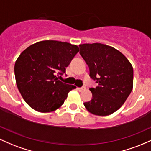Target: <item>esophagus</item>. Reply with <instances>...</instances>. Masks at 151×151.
<instances>
[{
    "label": "esophagus",
    "instance_id": "34e87169",
    "mask_svg": "<svg viewBox=\"0 0 151 151\" xmlns=\"http://www.w3.org/2000/svg\"><path fill=\"white\" fill-rule=\"evenodd\" d=\"M85 89H86V87H84V86H83V87H81V88H78V90L79 91H83Z\"/></svg>",
    "mask_w": 151,
    "mask_h": 151
}]
</instances>
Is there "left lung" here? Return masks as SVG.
I'll use <instances>...</instances> for the list:
<instances>
[{
  "label": "left lung",
  "mask_w": 151,
  "mask_h": 151,
  "mask_svg": "<svg viewBox=\"0 0 151 151\" xmlns=\"http://www.w3.org/2000/svg\"><path fill=\"white\" fill-rule=\"evenodd\" d=\"M80 54L98 83L91 88L93 98L84 103L92 114L105 116L118 111L126 101L133 86V69L126 57L116 48L102 43L79 45Z\"/></svg>",
  "instance_id": "1"
}]
</instances>
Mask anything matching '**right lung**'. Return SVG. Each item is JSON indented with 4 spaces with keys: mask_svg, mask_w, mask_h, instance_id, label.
I'll use <instances>...</instances> for the list:
<instances>
[{
    "mask_svg": "<svg viewBox=\"0 0 151 151\" xmlns=\"http://www.w3.org/2000/svg\"><path fill=\"white\" fill-rule=\"evenodd\" d=\"M78 51L76 45L43 40L22 52L15 63V76L18 91L30 107L48 113L63 104L76 87L61 82L57 76L65 73V68Z\"/></svg>",
    "mask_w": 151,
    "mask_h": 151,
    "instance_id": "right-lung-1",
    "label": "right lung"
}]
</instances>
